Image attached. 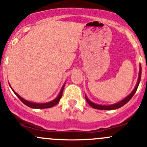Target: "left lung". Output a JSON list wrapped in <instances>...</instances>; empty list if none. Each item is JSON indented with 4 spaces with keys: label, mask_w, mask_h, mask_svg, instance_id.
<instances>
[{
    "label": "left lung",
    "mask_w": 147,
    "mask_h": 147,
    "mask_svg": "<svg viewBox=\"0 0 147 147\" xmlns=\"http://www.w3.org/2000/svg\"><path fill=\"white\" fill-rule=\"evenodd\" d=\"M141 64H139V73H138V80H137V83H136V85L135 86L134 89L133 90V92L131 93L128 94L127 96L124 98L123 100H121V101L118 102L114 103V104H112V105H100V104H96V103L93 102H92L87 97V96L86 95V100L87 102L89 104L92 108H95V109L98 110H116L117 108H119L121 107H122L123 105H125L127 102L129 101V100L133 96V95L135 94V93L137 91V88H138V85H139L140 81H141Z\"/></svg>",
    "instance_id": "1"
}]
</instances>
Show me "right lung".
<instances>
[{"instance_id": "right-lung-1", "label": "right lung", "mask_w": 147, "mask_h": 147, "mask_svg": "<svg viewBox=\"0 0 147 147\" xmlns=\"http://www.w3.org/2000/svg\"><path fill=\"white\" fill-rule=\"evenodd\" d=\"M10 86V85H9ZM64 86H65V83L63 86H62L61 88V91L59 93L58 96L54 99L52 101H50V102H44V103H39V102H31V101H28V100H26L25 99H23L22 96H20L17 92H15V91L13 90V88H11V86H10L11 88L12 89L13 92L15 94V95L18 96V98L22 102L24 103L25 105H27V106L30 107V108H52V107L55 106V105H57L58 103L60 101L61 98L62 96V94H63V91H64Z\"/></svg>"}]
</instances>
